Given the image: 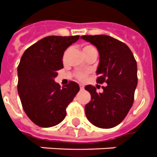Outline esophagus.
Wrapping results in <instances>:
<instances>
[{"label":"esophagus","instance_id":"1","mask_svg":"<svg viewBox=\"0 0 157 157\" xmlns=\"http://www.w3.org/2000/svg\"><path fill=\"white\" fill-rule=\"evenodd\" d=\"M79 87H80V90H83V89H84V86H83L82 84H80Z\"/></svg>","mask_w":157,"mask_h":157}]
</instances>
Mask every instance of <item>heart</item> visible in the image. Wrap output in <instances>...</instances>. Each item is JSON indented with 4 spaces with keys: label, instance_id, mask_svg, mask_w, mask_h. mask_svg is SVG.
<instances>
[{
    "label": "heart",
    "instance_id": "1",
    "mask_svg": "<svg viewBox=\"0 0 157 157\" xmlns=\"http://www.w3.org/2000/svg\"><path fill=\"white\" fill-rule=\"evenodd\" d=\"M69 50L70 49L66 50V52H65V54H64V56H66V55L68 53ZM95 50H96V49L93 47V46H91V45H86V46H83V48H82V51H83V52H84L85 55H86L87 53H89V52H91V51H95ZM78 78L79 79H84L85 78H86V74L80 73V74H78Z\"/></svg>",
    "mask_w": 157,
    "mask_h": 157
}]
</instances>
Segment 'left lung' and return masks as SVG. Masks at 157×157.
Wrapping results in <instances>:
<instances>
[{
  "label": "left lung",
  "instance_id": "1",
  "mask_svg": "<svg viewBox=\"0 0 157 157\" xmlns=\"http://www.w3.org/2000/svg\"><path fill=\"white\" fill-rule=\"evenodd\" d=\"M81 38L98 50L96 82L107 83L101 93L91 85L85 86L91 94V101L85 105L86 118L97 127L113 128L123 121L132 107L138 83L137 63L128 46L117 39L106 35Z\"/></svg>",
  "mask_w": 157,
  "mask_h": 157
}]
</instances>
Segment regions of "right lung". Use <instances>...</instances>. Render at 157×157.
<instances>
[{
    "mask_svg": "<svg viewBox=\"0 0 157 157\" xmlns=\"http://www.w3.org/2000/svg\"><path fill=\"white\" fill-rule=\"evenodd\" d=\"M79 36L44 37L22 54L17 66V92L29 118L41 127H52L63 121L66 108L79 91L77 82L61 86L54 81L63 68L66 48Z\"/></svg>",
    "mask_w": 157,
    "mask_h": 157,
    "instance_id": "add662e5",
    "label": "right lung"
}]
</instances>
